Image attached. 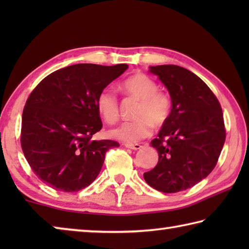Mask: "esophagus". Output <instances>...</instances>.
I'll return each instance as SVG.
<instances>
[{
	"label": "esophagus",
	"instance_id": "1",
	"mask_svg": "<svg viewBox=\"0 0 249 249\" xmlns=\"http://www.w3.org/2000/svg\"><path fill=\"white\" fill-rule=\"evenodd\" d=\"M126 148H129V149H133V150H138L142 148V146L140 144H125L124 145Z\"/></svg>",
	"mask_w": 249,
	"mask_h": 249
}]
</instances>
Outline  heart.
Here are the masks:
<instances>
[{"instance_id":"1","label":"heart","mask_w":249,"mask_h":249,"mask_svg":"<svg viewBox=\"0 0 249 249\" xmlns=\"http://www.w3.org/2000/svg\"><path fill=\"white\" fill-rule=\"evenodd\" d=\"M124 89L133 98L141 101L135 112L136 121L126 122L109 130V136L122 142H138L148 137L153 125H163L169 119L171 102L168 95L158 91V84L144 73H136L126 80ZM96 108L107 123H114L119 117V102L112 88H105L96 98Z\"/></svg>"}]
</instances>
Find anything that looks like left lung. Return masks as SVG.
<instances>
[{"instance_id": "obj_1", "label": "left lung", "mask_w": 249, "mask_h": 249, "mask_svg": "<svg viewBox=\"0 0 249 249\" xmlns=\"http://www.w3.org/2000/svg\"><path fill=\"white\" fill-rule=\"evenodd\" d=\"M171 99L169 119L151 146L158 163L144 174L151 188L175 193L193 187L215 167L225 142L223 112L210 88L190 70L175 65L149 67Z\"/></svg>"}]
</instances>
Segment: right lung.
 Segmentation results:
<instances>
[{
    "mask_svg": "<svg viewBox=\"0 0 249 249\" xmlns=\"http://www.w3.org/2000/svg\"><path fill=\"white\" fill-rule=\"evenodd\" d=\"M127 68L125 64L68 66L34 89L23 111L20 144L43 182L58 191L77 192L96 179L105 153L120 146L92 140L102 128L96 98Z\"/></svg>",
    "mask_w": 249,
    "mask_h": 249,
    "instance_id": "1",
    "label": "right lung"
}]
</instances>
